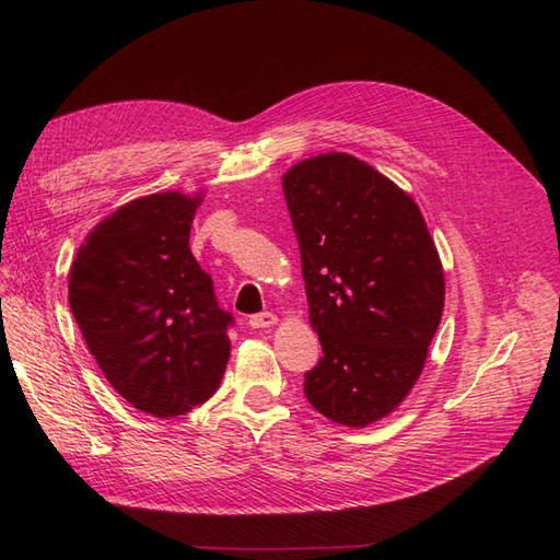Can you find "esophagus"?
<instances>
[{
  "instance_id": "34e87169",
  "label": "esophagus",
  "mask_w": 560,
  "mask_h": 560,
  "mask_svg": "<svg viewBox=\"0 0 560 560\" xmlns=\"http://www.w3.org/2000/svg\"><path fill=\"white\" fill-rule=\"evenodd\" d=\"M276 322H278V317L273 313L264 311V313H257V315L249 317V327L252 329H268V327H273Z\"/></svg>"
}]
</instances>
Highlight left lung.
Wrapping results in <instances>:
<instances>
[{
    "instance_id": "obj_1",
    "label": "left lung",
    "mask_w": 560,
    "mask_h": 560,
    "mask_svg": "<svg viewBox=\"0 0 560 560\" xmlns=\"http://www.w3.org/2000/svg\"><path fill=\"white\" fill-rule=\"evenodd\" d=\"M322 358L303 383L315 409L364 428L411 393L444 311V268L418 206L350 154L282 175Z\"/></svg>"
}]
</instances>
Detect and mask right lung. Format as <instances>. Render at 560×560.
Segmentation results:
<instances>
[{"instance_id":"right-lung-1","label":"right lung","mask_w":560,"mask_h":560,"mask_svg":"<svg viewBox=\"0 0 560 560\" xmlns=\"http://www.w3.org/2000/svg\"><path fill=\"white\" fill-rule=\"evenodd\" d=\"M202 196L151 194L103 219L70 268V308L109 385L156 418L189 413L222 383L233 315L189 247Z\"/></svg>"}]
</instances>
